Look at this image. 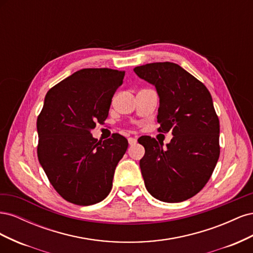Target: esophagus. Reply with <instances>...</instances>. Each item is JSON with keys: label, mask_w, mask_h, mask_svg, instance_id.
I'll return each mask as SVG.
<instances>
[{"label": "esophagus", "mask_w": 253, "mask_h": 253, "mask_svg": "<svg viewBox=\"0 0 253 253\" xmlns=\"http://www.w3.org/2000/svg\"><path fill=\"white\" fill-rule=\"evenodd\" d=\"M127 140H128V144H129V145H133V144H135V143L137 142L136 138H133V137H129V138H128Z\"/></svg>", "instance_id": "obj_1"}]
</instances>
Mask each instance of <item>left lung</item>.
I'll return each mask as SVG.
<instances>
[{"instance_id":"obj_1","label":"left lung","mask_w":253,"mask_h":253,"mask_svg":"<svg viewBox=\"0 0 253 253\" xmlns=\"http://www.w3.org/2000/svg\"><path fill=\"white\" fill-rule=\"evenodd\" d=\"M134 72L156 87L158 131L173 135L167 148L150 136L138 139L145 150L139 163L145 188L162 202L189 200L208 182L219 157V120L211 94L172 62L149 63Z\"/></svg>"}]
</instances>
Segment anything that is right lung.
<instances>
[{
    "label": "right lung",
    "mask_w": 253,
    "mask_h": 253,
    "mask_svg": "<svg viewBox=\"0 0 253 253\" xmlns=\"http://www.w3.org/2000/svg\"><path fill=\"white\" fill-rule=\"evenodd\" d=\"M125 72L83 68L51 87L37 119L38 158L65 201L89 206L103 201L115 169L127 149L120 134L103 142L90 131L108 118L112 98Z\"/></svg>",
    "instance_id": "obj_1"
}]
</instances>
